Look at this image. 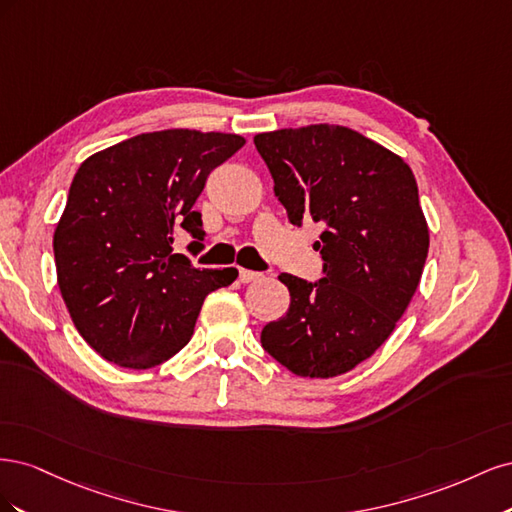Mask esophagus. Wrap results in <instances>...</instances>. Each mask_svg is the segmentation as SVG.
<instances>
[{
	"label": "esophagus",
	"mask_w": 512,
	"mask_h": 512,
	"mask_svg": "<svg viewBox=\"0 0 512 512\" xmlns=\"http://www.w3.org/2000/svg\"><path fill=\"white\" fill-rule=\"evenodd\" d=\"M260 277H262V273H258V271L239 269V282H241V284H252V282H258Z\"/></svg>",
	"instance_id": "esophagus-1"
}]
</instances>
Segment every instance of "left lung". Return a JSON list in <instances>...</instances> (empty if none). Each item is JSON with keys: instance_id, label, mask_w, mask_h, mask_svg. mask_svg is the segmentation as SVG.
<instances>
[{"instance_id": "left-lung-1", "label": "left lung", "mask_w": 512, "mask_h": 512, "mask_svg": "<svg viewBox=\"0 0 512 512\" xmlns=\"http://www.w3.org/2000/svg\"><path fill=\"white\" fill-rule=\"evenodd\" d=\"M290 224L322 222L324 277L288 273L290 307L260 333L292 374L333 378L369 359L421 282L429 230L410 166L371 138L316 123L254 136Z\"/></svg>"}]
</instances>
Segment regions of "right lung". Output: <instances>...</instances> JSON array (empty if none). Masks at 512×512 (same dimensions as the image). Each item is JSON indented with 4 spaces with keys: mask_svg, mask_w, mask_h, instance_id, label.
Listing matches in <instances>:
<instances>
[{
    "mask_svg": "<svg viewBox=\"0 0 512 512\" xmlns=\"http://www.w3.org/2000/svg\"><path fill=\"white\" fill-rule=\"evenodd\" d=\"M243 145L239 134L147 132L76 170L53 237L57 284L74 327L106 361H168L192 339L207 294L237 280V269H196L173 241L183 228L203 250L194 203L211 170Z\"/></svg>",
    "mask_w": 512,
    "mask_h": 512,
    "instance_id": "add662e5",
    "label": "right lung"
}]
</instances>
